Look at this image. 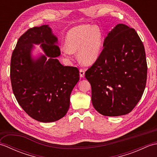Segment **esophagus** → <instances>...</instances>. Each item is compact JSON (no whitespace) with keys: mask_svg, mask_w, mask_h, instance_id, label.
Wrapping results in <instances>:
<instances>
[{"mask_svg":"<svg viewBox=\"0 0 157 157\" xmlns=\"http://www.w3.org/2000/svg\"><path fill=\"white\" fill-rule=\"evenodd\" d=\"M79 75H80L81 78H84L85 75V70L84 69H79Z\"/></svg>","mask_w":157,"mask_h":157,"instance_id":"esophagus-1","label":"esophagus"}]
</instances>
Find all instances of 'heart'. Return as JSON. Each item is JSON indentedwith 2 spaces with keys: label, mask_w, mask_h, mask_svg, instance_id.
Segmentation results:
<instances>
[{
  "label": "heart",
  "mask_w": 157,
  "mask_h": 157,
  "mask_svg": "<svg viewBox=\"0 0 157 157\" xmlns=\"http://www.w3.org/2000/svg\"><path fill=\"white\" fill-rule=\"evenodd\" d=\"M66 46L61 51L66 56L78 51V59L83 64L92 65L102 51V36L100 29L91 25H81L72 28L66 37Z\"/></svg>",
  "instance_id": "1"
}]
</instances>
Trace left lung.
<instances>
[{
    "label": "left lung",
    "mask_w": 157,
    "mask_h": 157,
    "mask_svg": "<svg viewBox=\"0 0 157 157\" xmlns=\"http://www.w3.org/2000/svg\"><path fill=\"white\" fill-rule=\"evenodd\" d=\"M85 76L91 84L92 105L99 113L116 117L131 112L144 93L147 78L144 46L135 29L116 25Z\"/></svg>",
    "instance_id": "1"
}]
</instances>
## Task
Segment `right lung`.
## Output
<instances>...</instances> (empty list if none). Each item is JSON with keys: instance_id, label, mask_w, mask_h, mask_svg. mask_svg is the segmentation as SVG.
Segmentation results:
<instances>
[{"instance_id": "1", "label": "right lung", "mask_w": 157, "mask_h": 157, "mask_svg": "<svg viewBox=\"0 0 157 157\" xmlns=\"http://www.w3.org/2000/svg\"><path fill=\"white\" fill-rule=\"evenodd\" d=\"M58 39L48 25L29 29L18 40L11 60L10 77L13 94L32 118L53 122L68 111L70 95L79 79L77 67L61 65ZM34 44L44 52L35 58Z\"/></svg>"}]
</instances>
